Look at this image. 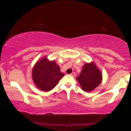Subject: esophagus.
<instances>
[{
    "label": "esophagus",
    "instance_id": "1",
    "mask_svg": "<svg viewBox=\"0 0 131 131\" xmlns=\"http://www.w3.org/2000/svg\"><path fill=\"white\" fill-rule=\"evenodd\" d=\"M70 75H71L72 77H75V73L73 72L71 73V74H70Z\"/></svg>",
    "mask_w": 131,
    "mask_h": 131
}]
</instances>
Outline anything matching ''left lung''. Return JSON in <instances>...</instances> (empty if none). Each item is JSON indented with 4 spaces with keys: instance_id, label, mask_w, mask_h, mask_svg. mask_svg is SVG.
I'll use <instances>...</instances> for the list:
<instances>
[{
    "instance_id": "obj_1",
    "label": "left lung",
    "mask_w": 131,
    "mask_h": 131,
    "mask_svg": "<svg viewBox=\"0 0 131 131\" xmlns=\"http://www.w3.org/2000/svg\"><path fill=\"white\" fill-rule=\"evenodd\" d=\"M77 79L82 90L86 92H90L101 83L102 75L101 70L93 61L84 64Z\"/></svg>"
}]
</instances>
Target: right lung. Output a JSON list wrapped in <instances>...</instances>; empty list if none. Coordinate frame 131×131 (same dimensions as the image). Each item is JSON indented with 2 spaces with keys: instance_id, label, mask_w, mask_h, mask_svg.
<instances>
[{
  "instance_id": "obj_1",
  "label": "right lung",
  "mask_w": 131,
  "mask_h": 131,
  "mask_svg": "<svg viewBox=\"0 0 131 131\" xmlns=\"http://www.w3.org/2000/svg\"><path fill=\"white\" fill-rule=\"evenodd\" d=\"M64 74L58 64L46 56L37 61L32 70V79L37 88L44 91L52 90Z\"/></svg>"
}]
</instances>
